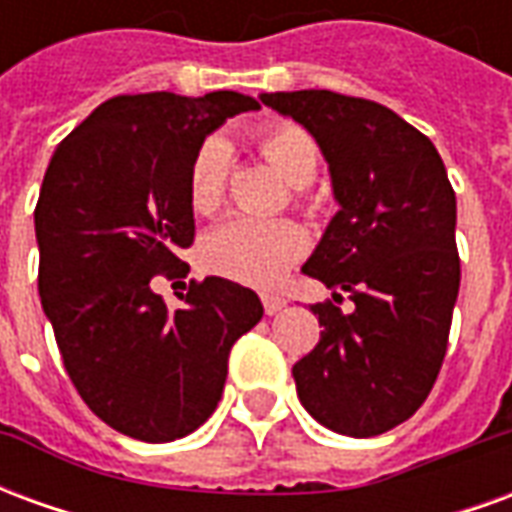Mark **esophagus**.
Listing matches in <instances>:
<instances>
[{
    "instance_id": "1",
    "label": "esophagus",
    "mask_w": 512,
    "mask_h": 512,
    "mask_svg": "<svg viewBox=\"0 0 512 512\" xmlns=\"http://www.w3.org/2000/svg\"><path fill=\"white\" fill-rule=\"evenodd\" d=\"M260 299H263V310H266V315H277V312L288 304L282 296H274V293H263Z\"/></svg>"
}]
</instances>
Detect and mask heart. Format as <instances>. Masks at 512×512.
Returning a JSON list of instances; mask_svg holds the SVG:
<instances>
[{"instance_id": "obj_1", "label": "heart", "mask_w": 512, "mask_h": 512, "mask_svg": "<svg viewBox=\"0 0 512 512\" xmlns=\"http://www.w3.org/2000/svg\"><path fill=\"white\" fill-rule=\"evenodd\" d=\"M257 150L290 186H307L318 172V145L296 123H277L257 134ZM230 150L222 139H205L191 158L189 202L197 213H213L224 200ZM307 252V233L288 219H249L233 216L202 241L205 266L222 277L271 288L288 274V268Z\"/></svg>"}]
</instances>
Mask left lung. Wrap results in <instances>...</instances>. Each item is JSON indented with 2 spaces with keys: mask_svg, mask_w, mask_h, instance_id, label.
Instances as JSON below:
<instances>
[{
  "mask_svg": "<svg viewBox=\"0 0 512 512\" xmlns=\"http://www.w3.org/2000/svg\"><path fill=\"white\" fill-rule=\"evenodd\" d=\"M260 101L315 136L340 205L301 268L338 304H312L323 332L293 365L296 392L334 433L378 436L425 403L444 362L461 288L455 191L428 136L376 101L332 90Z\"/></svg>",
  "mask_w": 512,
  "mask_h": 512,
  "instance_id": "1",
  "label": "left lung"
}]
</instances>
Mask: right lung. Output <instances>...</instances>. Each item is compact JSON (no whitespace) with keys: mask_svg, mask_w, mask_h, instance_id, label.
<instances>
[{"mask_svg":"<svg viewBox=\"0 0 512 512\" xmlns=\"http://www.w3.org/2000/svg\"><path fill=\"white\" fill-rule=\"evenodd\" d=\"M260 109L219 90L117 95L62 139L35 208L38 290L62 362L95 417L131 439L189 436L222 400L233 343L263 318L255 290L191 282L178 310L153 277H178L194 244L191 158L227 117Z\"/></svg>","mask_w":512,"mask_h":512,"instance_id":"right-lung-1","label":"right lung"}]
</instances>
